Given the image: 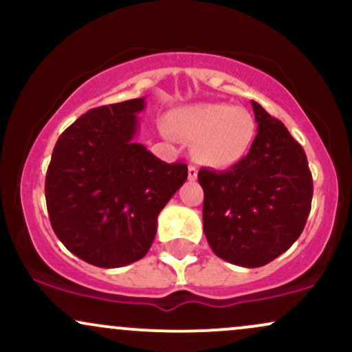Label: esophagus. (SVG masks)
Segmentation results:
<instances>
[{
    "mask_svg": "<svg viewBox=\"0 0 352 352\" xmlns=\"http://www.w3.org/2000/svg\"><path fill=\"white\" fill-rule=\"evenodd\" d=\"M197 173H199V168H197V165L195 164H188V179L195 180Z\"/></svg>",
    "mask_w": 352,
    "mask_h": 352,
    "instance_id": "esophagus-1",
    "label": "esophagus"
}]
</instances>
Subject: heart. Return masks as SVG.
<instances>
[{
    "instance_id": "heart-1",
    "label": "heart",
    "mask_w": 352,
    "mask_h": 352,
    "mask_svg": "<svg viewBox=\"0 0 352 352\" xmlns=\"http://www.w3.org/2000/svg\"><path fill=\"white\" fill-rule=\"evenodd\" d=\"M173 134L195 140L197 159L217 168L240 162L252 147L256 124L245 107L221 102H200L172 114Z\"/></svg>"
}]
</instances>
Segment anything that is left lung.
I'll return each instance as SVG.
<instances>
[{
	"label": "left lung",
	"instance_id": "8db88e82",
	"mask_svg": "<svg viewBox=\"0 0 352 352\" xmlns=\"http://www.w3.org/2000/svg\"><path fill=\"white\" fill-rule=\"evenodd\" d=\"M258 134L240 162L223 172L200 168L204 232L228 263L258 268L301 235L313 200V177L302 147L281 120L252 100Z\"/></svg>",
	"mask_w": 352,
	"mask_h": 352
}]
</instances>
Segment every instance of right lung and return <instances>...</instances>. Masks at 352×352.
<instances>
[{
	"mask_svg": "<svg viewBox=\"0 0 352 352\" xmlns=\"http://www.w3.org/2000/svg\"><path fill=\"white\" fill-rule=\"evenodd\" d=\"M144 98L91 109L52 151L46 173L51 227L63 245L100 268L140 260L157 217L187 180V164H167L134 142Z\"/></svg>",
	"mask_w": 352,
	"mask_h": 352,
	"instance_id": "obj_1",
	"label": "right lung"
}]
</instances>
